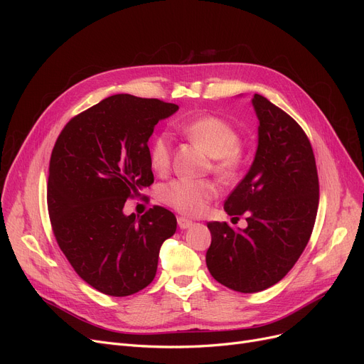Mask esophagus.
I'll list each match as a JSON object with an SVG mask.
<instances>
[{
  "instance_id": "obj_1",
  "label": "esophagus",
  "mask_w": 364,
  "mask_h": 364,
  "mask_svg": "<svg viewBox=\"0 0 364 364\" xmlns=\"http://www.w3.org/2000/svg\"><path fill=\"white\" fill-rule=\"evenodd\" d=\"M177 221H178V227L181 228V230H187V228H190L193 225V223L190 221V220H187V218H184V217H178L177 218Z\"/></svg>"
}]
</instances>
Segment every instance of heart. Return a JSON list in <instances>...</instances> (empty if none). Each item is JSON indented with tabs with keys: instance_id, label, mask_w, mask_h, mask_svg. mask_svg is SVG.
I'll return each instance as SVG.
<instances>
[{
	"instance_id": "obj_1",
	"label": "heart",
	"mask_w": 364,
	"mask_h": 364,
	"mask_svg": "<svg viewBox=\"0 0 364 364\" xmlns=\"http://www.w3.org/2000/svg\"><path fill=\"white\" fill-rule=\"evenodd\" d=\"M184 136L198 144L208 156L213 158L211 168L223 180L235 178L243 165V155L239 149V132L233 125L221 118L206 114L180 124ZM151 169L165 174L171 165V137L161 132L153 139L149 149ZM217 196V187L206 180L174 178L164 183L158 190L159 200L176 209L180 214L198 215Z\"/></svg>"
}]
</instances>
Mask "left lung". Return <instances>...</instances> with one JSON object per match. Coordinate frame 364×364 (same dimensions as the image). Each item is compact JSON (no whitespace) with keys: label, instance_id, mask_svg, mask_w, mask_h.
Listing matches in <instances>:
<instances>
[{"label":"left lung","instance_id":"1","mask_svg":"<svg viewBox=\"0 0 364 364\" xmlns=\"http://www.w3.org/2000/svg\"><path fill=\"white\" fill-rule=\"evenodd\" d=\"M252 106L255 158L224 202L228 215L246 214L247 227L208 223V270L242 294L261 292L288 274L310 240L318 208L316 159L305 132L262 95H254Z\"/></svg>","mask_w":364,"mask_h":364}]
</instances>
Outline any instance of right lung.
<instances>
[{
    "mask_svg": "<svg viewBox=\"0 0 364 364\" xmlns=\"http://www.w3.org/2000/svg\"><path fill=\"white\" fill-rule=\"evenodd\" d=\"M177 105L114 94L72 118L50 159L48 214L62 252L94 289L128 296L156 276L177 218L162 206L125 215L128 198L153 183L149 139Z\"/></svg>",
    "mask_w": 364,
    "mask_h": 364,
    "instance_id": "add662e5",
    "label": "right lung"
}]
</instances>
